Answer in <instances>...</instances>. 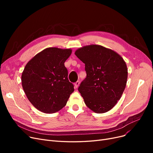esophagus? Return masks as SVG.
I'll list each match as a JSON object with an SVG mask.
<instances>
[{"label":"esophagus","mask_w":153,"mask_h":153,"mask_svg":"<svg viewBox=\"0 0 153 153\" xmlns=\"http://www.w3.org/2000/svg\"><path fill=\"white\" fill-rule=\"evenodd\" d=\"M79 84H80V82H79V81H77V82H76L74 83V87H75V88H77L78 86H79Z\"/></svg>","instance_id":"obj_1"}]
</instances>
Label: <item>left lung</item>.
Wrapping results in <instances>:
<instances>
[{"instance_id":"obj_1","label":"left lung","mask_w":153,"mask_h":153,"mask_svg":"<svg viewBox=\"0 0 153 153\" xmlns=\"http://www.w3.org/2000/svg\"><path fill=\"white\" fill-rule=\"evenodd\" d=\"M75 54L85 64L87 74L79 92L91 110L105 113L116 105L125 89L128 77L125 62L116 52L100 45L84 46Z\"/></svg>"}]
</instances>
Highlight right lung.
<instances>
[{
	"label": "right lung",
	"mask_w": 153,
	"mask_h": 153,
	"mask_svg": "<svg viewBox=\"0 0 153 153\" xmlns=\"http://www.w3.org/2000/svg\"><path fill=\"white\" fill-rule=\"evenodd\" d=\"M71 53L70 49L48 48L35 56L24 68L23 91L32 105L43 113L61 110L74 91L64 66Z\"/></svg>",
	"instance_id": "add662e5"
}]
</instances>
